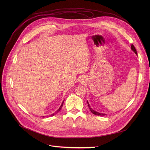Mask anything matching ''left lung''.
I'll use <instances>...</instances> for the list:
<instances>
[{"label":"left lung","instance_id":"left-lung-1","mask_svg":"<svg viewBox=\"0 0 150 150\" xmlns=\"http://www.w3.org/2000/svg\"><path fill=\"white\" fill-rule=\"evenodd\" d=\"M131 50L137 55L136 49V48L134 47V45L131 44ZM88 106H89V108L90 111L92 112V114H95V115H106V114H102V113H100V112H97V111H94V110H93V109H92V108H91V106H90V105H89V103H88Z\"/></svg>","mask_w":150,"mask_h":150}]
</instances>
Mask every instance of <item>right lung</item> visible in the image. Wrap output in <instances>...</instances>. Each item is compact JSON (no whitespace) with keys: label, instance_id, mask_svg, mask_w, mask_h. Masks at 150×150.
<instances>
[{"label":"right lung","instance_id":"1","mask_svg":"<svg viewBox=\"0 0 150 150\" xmlns=\"http://www.w3.org/2000/svg\"><path fill=\"white\" fill-rule=\"evenodd\" d=\"M63 103H64V101H62V104H61V106H60V107H59V109H58L57 110V112H55V113H53V114H52L50 115H49V117H50V116H53V115H54L55 114H57V112H59V111H60V110L61 109L62 107V105H63ZM45 117V116H43V117L42 116V117ZM47 117H48V116H47Z\"/></svg>","mask_w":150,"mask_h":150}]
</instances>
